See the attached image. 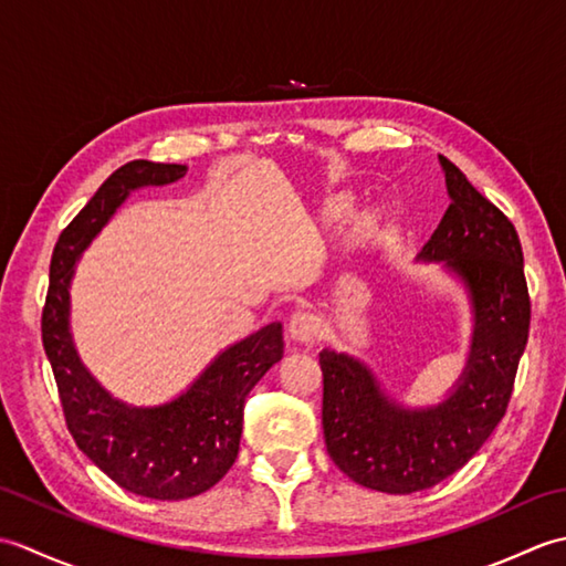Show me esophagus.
I'll return each mask as SVG.
<instances>
[{
  "label": "esophagus",
  "mask_w": 566,
  "mask_h": 566,
  "mask_svg": "<svg viewBox=\"0 0 566 566\" xmlns=\"http://www.w3.org/2000/svg\"><path fill=\"white\" fill-rule=\"evenodd\" d=\"M286 331H290V335L296 343H314L321 333V323L314 314H308V311H296V314L290 318Z\"/></svg>",
  "instance_id": "obj_1"
}]
</instances>
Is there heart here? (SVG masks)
<instances>
[{"label":"heart","instance_id":"b5f03b06","mask_svg":"<svg viewBox=\"0 0 566 566\" xmlns=\"http://www.w3.org/2000/svg\"><path fill=\"white\" fill-rule=\"evenodd\" d=\"M345 209V203L340 201V203H335V207H333V213H340Z\"/></svg>","mask_w":566,"mask_h":566}]
</instances>
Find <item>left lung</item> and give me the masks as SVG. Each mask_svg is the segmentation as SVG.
I'll return each instance as SVG.
<instances>
[{"instance_id":"obj_1","label":"left lung","mask_w":566,"mask_h":566,"mask_svg":"<svg viewBox=\"0 0 566 566\" xmlns=\"http://www.w3.org/2000/svg\"><path fill=\"white\" fill-rule=\"evenodd\" d=\"M450 207L418 260L444 262L464 282L474 311L467 367L448 399L406 408L379 389L359 359L323 350V438L353 482L413 494L462 469L506 413L531 331V296L518 233L440 155Z\"/></svg>"}]
</instances>
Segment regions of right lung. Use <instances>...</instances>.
<instances>
[{
  "label": "right lung",
  "instance_id": "1",
  "mask_svg": "<svg viewBox=\"0 0 566 566\" xmlns=\"http://www.w3.org/2000/svg\"><path fill=\"white\" fill-rule=\"evenodd\" d=\"M185 172L187 165L150 160L118 167L60 233L41 316L70 436L118 486L155 501L191 499L221 482L238 457L245 396L284 355L282 323H270L223 350L175 401L150 408L114 399L80 363L67 290L82 250L130 191L177 182Z\"/></svg>",
  "mask_w": 566,
  "mask_h": 566
}]
</instances>
